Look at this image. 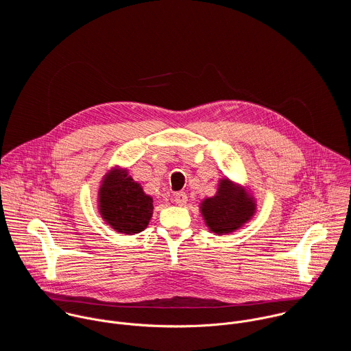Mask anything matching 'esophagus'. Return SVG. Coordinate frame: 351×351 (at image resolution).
Returning <instances> with one entry per match:
<instances>
[{
  "instance_id": "obj_1",
  "label": "esophagus",
  "mask_w": 351,
  "mask_h": 351,
  "mask_svg": "<svg viewBox=\"0 0 351 351\" xmlns=\"http://www.w3.org/2000/svg\"><path fill=\"white\" fill-rule=\"evenodd\" d=\"M174 200L178 205H185L188 201V195L185 192H178L174 195Z\"/></svg>"
}]
</instances>
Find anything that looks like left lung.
I'll return each instance as SVG.
<instances>
[{"label":"left lung","mask_w":351,"mask_h":351,"mask_svg":"<svg viewBox=\"0 0 351 351\" xmlns=\"http://www.w3.org/2000/svg\"><path fill=\"white\" fill-rule=\"evenodd\" d=\"M255 204L249 195L231 181L221 180L217 193L201 202V213L210 231L228 234L250 220Z\"/></svg>","instance_id":"obj_1"}]
</instances>
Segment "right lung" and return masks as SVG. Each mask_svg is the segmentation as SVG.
<instances>
[{"instance_id":"right-lung-1","label":"right lung","mask_w":351,"mask_h":351,"mask_svg":"<svg viewBox=\"0 0 351 351\" xmlns=\"http://www.w3.org/2000/svg\"><path fill=\"white\" fill-rule=\"evenodd\" d=\"M152 199L127 171H110L100 188L102 219L117 232L132 235L143 231L152 215Z\"/></svg>"}]
</instances>
